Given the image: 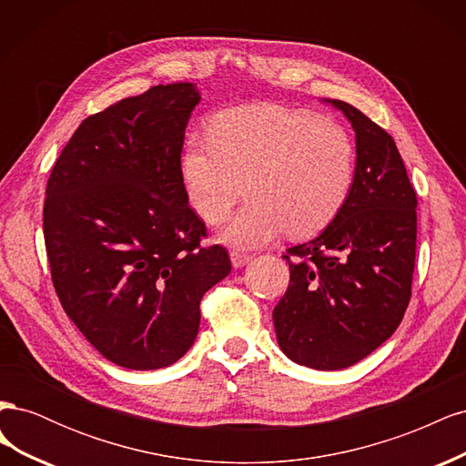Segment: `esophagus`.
I'll use <instances>...</instances> for the list:
<instances>
[{"label":"esophagus","mask_w":466,"mask_h":466,"mask_svg":"<svg viewBox=\"0 0 466 466\" xmlns=\"http://www.w3.org/2000/svg\"><path fill=\"white\" fill-rule=\"evenodd\" d=\"M229 257H231L233 268H243L245 264H248L252 260V255H248V252H243V250H231Z\"/></svg>","instance_id":"34e87169"}]
</instances>
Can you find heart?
<instances>
[{
    "mask_svg": "<svg viewBox=\"0 0 466 466\" xmlns=\"http://www.w3.org/2000/svg\"><path fill=\"white\" fill-rule=\"evenodd\" d=\"M354 175L356 147L344 128L311 110L270 103L218 112L209 136H188L180 155L182 188L208 223L228 216L245 187L248 200L219 238L247 248L284 231L307 237L327 228Z\"/></svg>",
    "mask_w": 466,
    "mask_h": 466,
    "instance_id": "obj_1",
    "label": "heart"
}]
</instances>
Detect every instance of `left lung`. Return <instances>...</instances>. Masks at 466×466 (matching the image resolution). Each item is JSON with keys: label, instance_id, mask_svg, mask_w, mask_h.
I'll list each match as a JSON object with an SVG mask.
<instances>
[{"label": "left lung", "instance_id": "left-lung-1", "mask_svg": "<svg viewBox=\"0 0 466 466\" xmlns=\"http://www.w3.org/2000/svg\"><path fill=\"white\" fill-rule=\"evenodd\" d=\"M327 103L356 132L354 185L327 229L288 248L289 286L272 319L291 361L336 371L370 356L404 317L418 200L394 139L356 106Z\"/></svg>", "mask_w": 466, "mask_h": 466}]
</instances>
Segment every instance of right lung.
I'll list each match as a JSON object with an SVG mask.
<instances>
[{
    "label": "right lung",
    "mask_w": 466,
    "mask_h": 466,
    "mask_svg": "<svg viewBox=\"0 0 466 466\" xmlns=\"http://www.w3.org/2000/svg\"><path fill=\"white\" fill-rule=\"evenodd\" d=\"M196 83L122 98L79 124L54 163L45 243L66 315L108 361L161 370L194 344L204 293L231 272L200 247L204 221L180 180Z\"/></svg>",
    "instance_id": "right-lung-1"
}]
</instances>
